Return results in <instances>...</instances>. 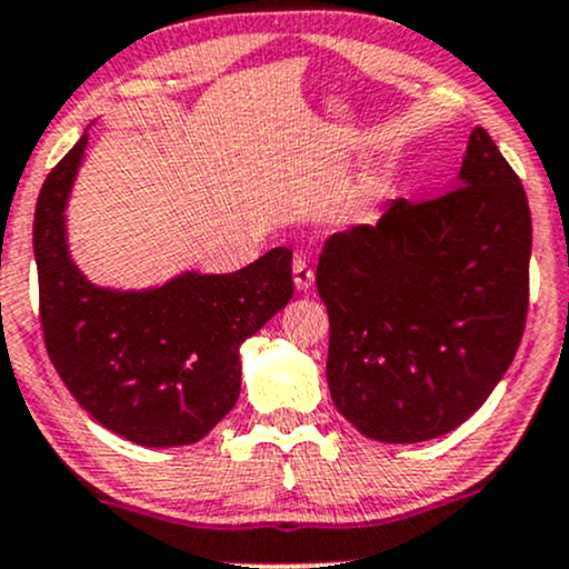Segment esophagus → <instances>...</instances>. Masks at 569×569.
<instances>
[{"mask_svg":"<svg viewBox=\"0 0 569 569\" xmlns=\"http://www.w3.org/2000/svg\"><path fill=\"white\" fill-rule=\"evenodd\" d=\"M292 282H296L298 290H309L315 284V268L303 254H296V260H292Z\"/></svg>","mask_w":569,"mask_h":569,"instance_id":"obj_1","label":"esophagus"}]
</instances>
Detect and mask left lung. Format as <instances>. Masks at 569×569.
<instances>
[{"instance_id":"8db88e82","label":"left lung","mask_w":569,"mask_h":569,"mask_svg":"<svg viewBox=\"0 0 569 569\" xmlns=\"http://www.w3.org/2000/svg\"><path fill=\"white\" fill-rule=\"evenodd\" d=\"M531 217L482 127L448 192L396 200L317 262L336 409L377 442L453 431L510 369L529 309Z\"/></svg>"}]
</instances>
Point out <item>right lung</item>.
Listing matches in <instances>:
<instances>
[{"label": "right lung", "mask_w": 569, "mask_h": 569, "mask_svg": "<svg viewBox=\"0 0 569 569\" xmlns=\"http://www.w3.org/2000/svg\"><path fill=\"white\" fill-rule=\"evenodd\" d=\"M87 140L48 173L34 209L48 358L108 431L143 448L192 445L236 407L238 347L292 298V252L277 247L236 273L189 271L143 292L87 282L64 238L67 198Z\"/></svg>", "instance_id": "add662e5"}]
</instances>
